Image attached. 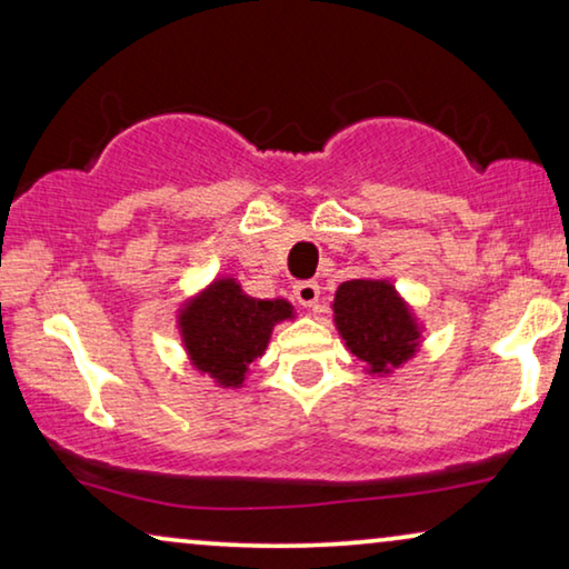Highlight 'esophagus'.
I'll return each instance as SVG.
<instances>
[{
    "instance_id": "obj_1",
    "label": "esophagus",
    "mask_w": 569,
    "mask_h": 569,
    "mask_svg": "<svg viewBox=\"0 0 569 569\" xmlns=\"http://www.w3.org/2000/svg\"><path fill=\"white\" fill-rule=\"evenodd\" d=\"M292 292L295 300H298L302 308H316L318 298H321V287H318V282H298L292 287Z\"/></svg>"
}]
</instances>
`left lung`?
<instances>
[{
  "mask_svg": "<svg viewBox=\"0 0 569 569\" xmlns=\"http://www.w3.org/2000/svg\"><path fill=\"white\" fill-rule=\"evenodd\" d=\"M333 316L349 352L368 365L370 372H388L415 355L419 329L409 308L388 282H345L333 298Z\"/></svg>",
  "mask_w": 569,
  "mask_h": 569,
  "instance_id": "obj_1",
  "label": "left lung"
}]
</instances>
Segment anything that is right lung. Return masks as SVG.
Returning <instances> with one entry per match:
<instances>
[{"instance_id":"obj_1","label":"right lung","mask_w":569,"mask_h":569,"mask_svg":"<svg viewBox=\"0 0 569 569\" xmlns=\"http://www.w3.org/2000/svg\"><path fill=\"white\" fill-rule=\"evenodd\" d=\"M290 316V302L248 298L232 279H217L178 321L191 362L220 386H240L267 349L271 326Z\"/></svg>"}]
</instances>
